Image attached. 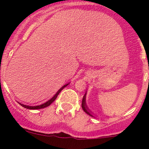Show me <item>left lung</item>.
Returning <instances> with one entry per match:
<instances>
[{
	"label": "left lung",
	"mask_w": 149,
	"mask_h": 149,
	"mask_svg": "<svg viewBox=\"0 0 149 149\" xmlns=\"http://www.w3.org/2000/svg\"><path fill=\"white\" fill-rule=\"evenodd\" d=\"M86 92L85 94L84 95L83 100H82V104H81L82 109H83V110L86 112V113L87 114V115H90L91 117H93V118H94V115H93L90 112L89 109H88V107H87V106H86Z\"/></svg>",
	"instance_id": "obj_1"
}]
</instances>
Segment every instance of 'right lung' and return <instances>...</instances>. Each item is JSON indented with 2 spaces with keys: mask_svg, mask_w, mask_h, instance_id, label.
Here are the masks:
<instances>
[{
  "mask_svg": "<svg viewBox=\"0 0 149 149\" xmlns=\"http://www.w3.org/2000/svg\"><path fill=\"white\" fill-rule=\"evenodd\" d=\"M68 84H65V85L61 87V88H60V89L58 90V91H57L56 94H55V95H54L53 97H52V98L50 99V100H49L47 102H46L42 104H40V105H37V106H29V105L24 104H22V103H20V102H19V104L22 105V107H24V108H26V109H43V108L47 107L49 106V105H50L53 102L55 101V100H56L57 97H58V94H59V93L61 92V91H62V90L63 89V88H65V86H67L68 85Z\"/></svg>",
  "mask_w": 149,
  "mask_h": 149,
  "instance_id": "add662e5",
  "label": "right lung"
}]
</instances>
